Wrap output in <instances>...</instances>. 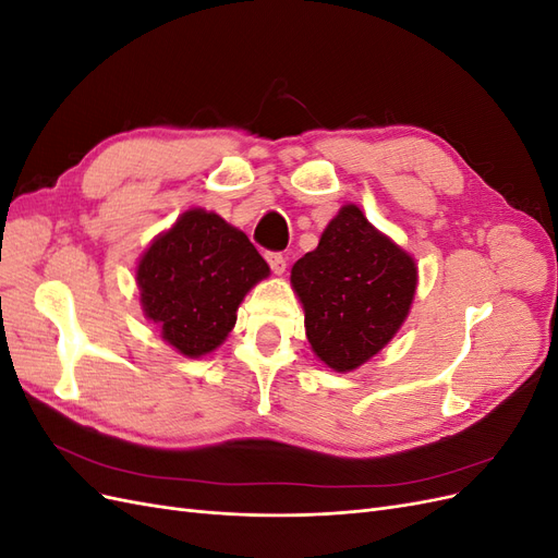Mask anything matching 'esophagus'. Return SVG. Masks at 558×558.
<instances>
[{
    "label": "esophagus",
    "mask_w": 558,
    "mask_h": 558,
    "mask_svg": "<svg viewBox=\"0 0 558 558\" xmlns=\"http://www.w3.org/2000/svg\"><path fill=\"white\" fill-rule=\"evenodd\" d=\"M265 260L269 263V267H272L275 275H283V272H286V258L281 256V253L267 251V253H265Z\"/></svg>",
    "instance_id": "esophagus-1"
}]
</instances>
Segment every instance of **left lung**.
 I'll list each match as a JSON object with an SVG mask.
<instances>
[{
  "label": "left lung",
  "mask_w": 558,
  "mask_h": 558,
  "mask_svg": "<svg viewBox=\"0 0 558 558\" xmlns=\"http://www.w3.org/2000/svg\"><path fill=\"white\" fill-rule=\"evenodd\" d=\"M291 283L305 310L312 351L335 373L375 356L404 324L416 291V263L356 205H344Z\"/></svg>",
  "instance_id": "left-lung-1"
}]
</instances>
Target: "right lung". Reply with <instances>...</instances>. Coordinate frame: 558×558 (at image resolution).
Instances as JSON below:
<instances>
[{"instance_id": "1", "label": "right lung", "mask_w": 558, "mask_h": 558, "mask_svg": "<svg viewBox=\"0 0 558 558\" xmlns=\"http://www.w3.org/2000/svg\"><path fill=\"white\" fill-rule=\"evenodd\" d=\"M269 267L246 234L205 209L183 211L137 265L144 316L189 359L226 342L244 295Z\"/></svg>"}]
</instances>
